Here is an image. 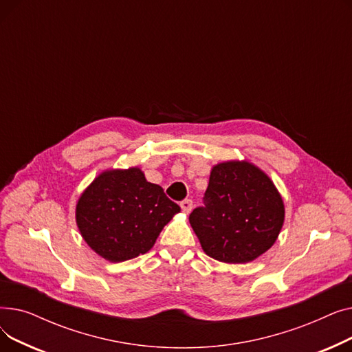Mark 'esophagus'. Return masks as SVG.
Returning a JSON list of instances; mask_svg holds the SVG:
<instances>
[{"label":"esophagus","instance_id":"obj_1","mask_svg":"<svg viewBox=\"0 0 352 352\" xmlns=\"http://www.w3.org/2000/svg\"><path fill=\"white\" fill-rule=\"evenodd\" d=\"M179 207L182 208V211L184 212H191V210H192V201L191 199H184V201H181L179 202Z\"/></svg>","mask_w":352,"mask_h":352}]
</instances>
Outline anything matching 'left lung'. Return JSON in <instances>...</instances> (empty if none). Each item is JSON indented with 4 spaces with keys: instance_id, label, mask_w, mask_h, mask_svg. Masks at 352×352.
Returning <instances> with one entry per match:
<instances>
[{
    "instance_id": "8db88e82",
    "label": "left lung",
    "mask_w": 352,
    "mask_h": 352,
    "mask_svg": "<svg viewBox=\"0 0 352 352\" xmlns=\"http://www.w3.org/2000/svg\"><path fill=\"white\" fill-rule=\"evenodd\" d=\"M204 201L206 207L190 214V224L204 252L221 263L256 260L274 245L284 226L281 194L247 160L214 165Z\"/></svg>"
}]
</instances>
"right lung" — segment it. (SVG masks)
<instances>
[{
	"instance_id": "1",
	"label": "right lung",
	"mask_w": 352,
	"mask_h": 352,
	"mask_svg": "<svg viewBox=\"0 0 352 352\" xmlns=\"http://www.w3.org/2000/svg\"><path fill=\"white\" fill-rule=\"evenodd\" d=\"M181 208L138 166L105 170L80 195L76 221L88 247L109 263L150 251Z\"/></svg>"
}]
</instances>
